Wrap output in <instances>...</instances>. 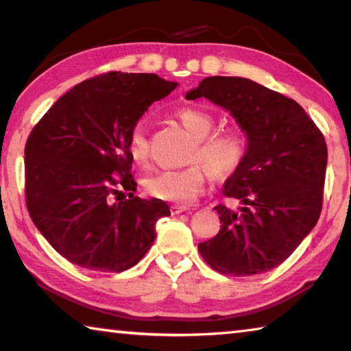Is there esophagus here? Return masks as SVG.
I'll list each match as a JSON object with an SVG mask.
<instances>
[{"instance_id":"34e87169","label":"esophagus","mask_w":351,"mask_h":351,"mask_svg":"<svg viewBox=\"0 0 351 351\" xmlns=\"http://www.w3.org/2000/svg\"><path fill=\"white\" fill-rule=\"evenodd\" d=\"M170 210H171V213H173V215H178V213H182V212H187V210H190V207H187V206H178V204H175V206H171V207H170Z\"/></svg>"}]
</instances>
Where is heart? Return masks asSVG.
Returning <instances> with one entry per match:
<instances>
[{
    "instance_id": "heart-1",
    "label": "heart",
    "mask_w": 351,
    "mask_h": 351,
    "mask_svg": "<svg viewBox=\"0 0 351 351\" xmlns=\"http://www.w3.org/2000/svg\"><path fill=\"white\" fill-rule=\"evenodd\" d=\"M178 119L184 130L195 139V148L190 154L192 161L204 165L215 178L232 175L240 167L246 154V144L239 132L229 130L209 136L213 130L212 116L195 108L181 110L178 112ZM128 153L136 164L147 165L150 145L144 123H138L130 133ZM204 168L199 164H193L180 170L159 171L147 178L145 189L154 198L176 204H189L204 187Z\"/></svg>"
}]
</instances>
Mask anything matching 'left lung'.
Here are the masks:
<instances>
[{
    "mask_svg": "<svg viewBox=\"0 0 351 351\" xmlns=\"http://www.w3.org/2000/svg\"><path fill=\"white\" fill-rule=\"evenodd\" d=\"M206 97L229 111L246 136V154L224 182L219 232L198 245L226 276L261 274L283 263L316 226L322 210L326 144L293 99L243 77H206L186 99Z\"/></svg>",
    "mask_w": 351,
    "mask_h": 351,
    "instance_id": "8db88e82",
    "label": "left lung"
}]
</instances>
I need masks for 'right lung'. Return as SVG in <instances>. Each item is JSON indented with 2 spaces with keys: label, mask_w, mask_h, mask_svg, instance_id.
<instances>
[{
  "label": "right lung",
  "mask_w": 351,
  "mask_h": 351,
  "mask_svg": "<svg viewBox=\"0 0 351 351\" xmlns=\"http://www.w3.org/2000/svg\"><path fill=\"white\" fill-rule=\"evenodd\" d=\"M176 86L156 74L112 71L75 85L29 134V215L71 263L121 272L152 247L154 226L170 215V207L133 195L138 184L128 138L148 106Z\"/></svg>",
  "instance_id": "1"
}]
</instances>
